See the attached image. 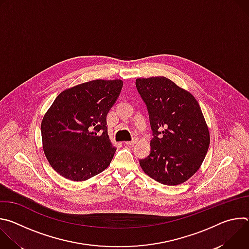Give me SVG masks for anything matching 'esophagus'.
Masks as SVG:
<instances>
[{
	"label": "esophagus",
	"instance_id": "1",
	"mask_svg": "<svg viewBox=\"0 0 249 249\" xmlns=\"http://www.w3.org/2000/svg\"><path fill=\"white\" fill-rule=\"evenodd\" d=\"M137 143V139H133L132 141H128V142H125V144L127 145V146H130V147H132L133 145H135Z\"/></svg>",
	"mask_w": 249,
	"mask_h": 249
}]
</instances>
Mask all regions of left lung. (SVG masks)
I'll use <instances>...</instances> for the list:
<instances>
[{"instance_id": "8db88e82", "label": "left lung", "mask_w": 249, "mask_h": 249, "mask_svg": "<svg viewBox=\"0 0 249 249\" xmlns=\"http://www.w3.org/2000/svg\"><path fill=\"white\" fill-rule=\"evenodd\" d=\"M154 138L140 165L164 185L185 182L200 168L210 145L209 130L194 96L164 77L137 79Z\"/></svg>"}]
</instances>
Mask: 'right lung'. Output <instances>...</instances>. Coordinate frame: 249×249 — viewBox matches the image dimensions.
Returning a JSON list of instances; mask_svg holds the SVG:
<instances>
[{"label":"right lung","instance_id":"right-lung-1","mask_svg":"<svg viewBox=\"0 0 249 249\" xmlns=\"http://www.w3.org/2000/svg\"><path fill=\"white\" fill-rule=\"evenodd\" d=\"M123 82L94 80L61 92L41 123L42 144L50 165L73 181H84L110 164L116 148L106 116Z\"/></svg>","mask_w":249,"mask_h":249}]
</instances>
